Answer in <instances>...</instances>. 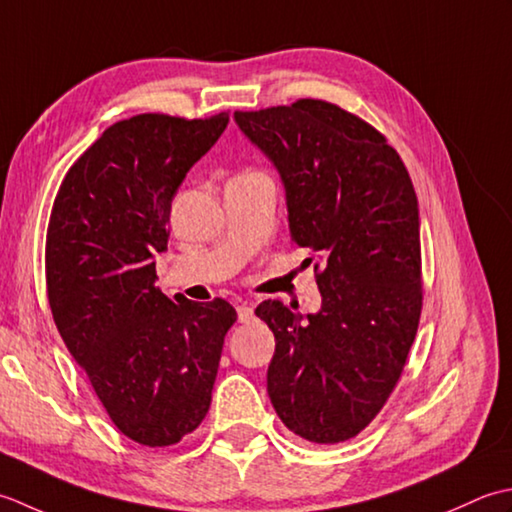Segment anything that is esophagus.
I'll return each mask as SVG.
<instances>
[{
  "label": "esophagus",
  "mask_w": 512,
  "mask_h": 512,
  "mask_svg": "<svg viewBox=\"0 0 512 512\" xmlns=\"http://www.w3.org/2000/svg\"><path fill=\"white\" fill-rule=\"evenodd\" d=\"M236 314H238V322H245V325H247V322L254 320V309L249 307V305H241V307H238Z\"/></svg>",
  "instance_id": "esophagus-1"
}]
</instances>
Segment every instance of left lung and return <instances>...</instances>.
Segmentation results:
<instances>
[{
    "instance_id": "8db88e82",
    "label": "left lung",
    "mask_w": 512,
    "mask_h": 512,
    "mask_svg": "<svg viewBox=\"0 0 512 512\" xmlns=\"http://www.w3.org/2000/svg\"><path fill=\"white\" fill-rule=\"evenodd\" d=\"M234 119L280 172L291 243L320 258L318 314L280 300L256 307L276 338L267 393L291 433L347 442L387 404L420 325L411 176L382 132L336 103L298 99Z\"/></svg>"
}]
</instances>
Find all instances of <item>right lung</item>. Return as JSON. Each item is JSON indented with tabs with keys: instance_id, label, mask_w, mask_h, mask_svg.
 <instances>
[{
	"instance_id": "add662e5",
	"label": "right lung",
	"mask_w": 512,
	"mask_h": 512,
	"mask_svg": "<svg viewBox=\"0 0 512 512\" xmlns=\"http://www.w3.org/2000/svg\"><path fill=\"white\" fill-rule=\"evenodd\" d=\"M227 121V112L117 121L72 163L52 203V318L114 426L143 446H172L198 429L238 318L223 298L170 300L154 285L172 198Z\"/></svg>"
}]
</instances>
